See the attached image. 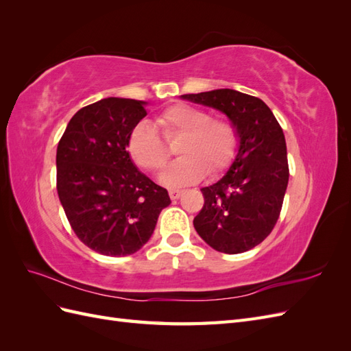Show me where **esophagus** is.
<instances>
[{
	"instance_id": "obj_1",
	"label": "esophagus",
	"mask_w": 351,
	"mask_h": 351,
	"mask_svg": "<svg viewBox=\"0 0 351 351\" xmlns=\"http://www.w3.org/2000/svg\"><path fill=\"white\" fill-rule=\"evenodd\" d=\"M182 190H176V189H171V190H168V195H169V197H171L173 200H176V199H178L180 196H182Z\"/></svg>"
}]
</instances>
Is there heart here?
Wrapping results in <instances>:
<instances>
[{
	"label": "heart",
	"mask_w": 351,
	"mask_h": 351,
	"mask_svg": "<svg viewBox=\"0 0 351 351\" xmlns=\"http://www.w3.org/2000/svg\"><path fill=\"white\" fill-rule=\"evenodd\" d=\"M156 125L167 142H177L180 155L162 174V183L180 187L200 180L206 173L217 176L234 162L239 149L237 127L230 120L214 119L208 111L187 104H176L159 112ZM125 151L132 162L147 173L165 167L169 151L154 129L139 124L127 137Z\"/></svg>",
	"instance_id": "b5f03b06"
}]
</instances>
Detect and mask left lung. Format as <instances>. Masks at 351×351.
I'll use <instances>...</instances> for the list:
<instances>
[{
	"label": "left lung",
	"mask_w": 351,
	"mask_h": 351,
	"mask_svg": "<svg viewBox=\"0 0 351 351\" xmlns=\"http://www.w3.org/2000/svg\"><path fill=\"white\" fill-rule=\"evenodd\" d=\"M182 98L222 111L237 127L239 154L218 183L200 189L205 204L193 226L212 249L247 252L271 234L282 208L290 171L281 125L267 104L247 93L217 89Z\"/></svg>",
	"instance_id": "obj_1"
}]
</instances>
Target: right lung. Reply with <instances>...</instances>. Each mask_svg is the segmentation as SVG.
I'll list each match as a JSON object with an SVG mask.
<instances>
[{
  "label": "right lung",
  "instance_id": "1",
  "mask_svg": "<svg viewBox=\"0 0 351 351\" xmlns=\"http://www.w3.org/2000/svg\"><path fill=\"white\" fill-rule=\"evenodd\" d=\"M145 102L107 98L83 107L57 147V192L73 231L105 256H129L151 239L168 192L127 155Z\"/></svg>",
  "mask_w": 351,
  "mask_h": 351
}]
</instances>
